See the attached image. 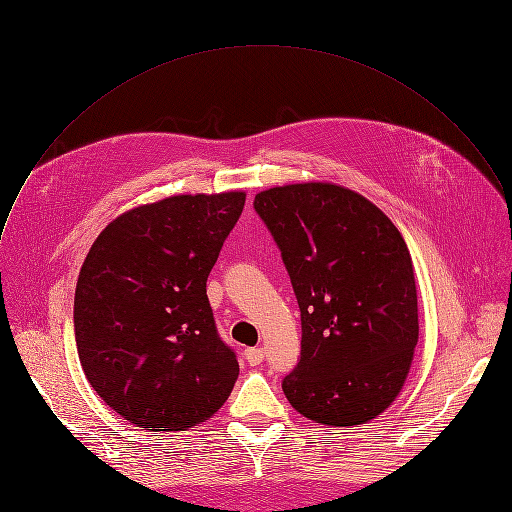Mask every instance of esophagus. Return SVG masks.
Masks as SVG:
<instances>
[{
  "mask_svg": "<svg viewBox=\"0 0 512 512\" xmlns=\"http://www.w3.org/2000/svg\"><path fill=\"white\" fill-rule=\"evenodd\" d=\"M263 356H265L263 348H247V350H245V360H247L251 366L261 364V362H263Z\"/></svg>",
  "mask_w": 512,
  "mask_h": 512,
  "instance_id": "obj_1",
  "label": "esophagus"
}]
</instances>
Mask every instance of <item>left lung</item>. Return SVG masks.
<instances>
[{
  "mask_svg": "<svg viewBox=\"0 0 512 512\" xmlns=\"http://www.w3.org/2000/svg\"><path fill=\"white\" fill-rule=\"evenodd\" d=\"M300 309V360L282 389L304 418L358 426L399 395L418 344L410 251L366 197L331 183L255 195Z\"/></svg>",
  "mask_w": 512,
  "mask_h": 512,
  "instance_id": "8db88e82",
  "label": "left lung"
}]
</instances>
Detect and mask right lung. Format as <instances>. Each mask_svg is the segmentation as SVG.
<instances>
[{"instance_id":"obj_1","label":"right lung","mask_w":512,"mask_h":512,"mask_svg":"<svg viewBox=\"0 0 512 512\" xmlns=\"http://www.w3.org/2000/svg\"><path fill=\"white\" fill-rule=\"evenodd\" d=\"M243 191L175 195L125 212L90 247L74 298L78 356L113 412L146 430L212 418L236 379L206 282Z\"/></svg>"}]
</instances>
